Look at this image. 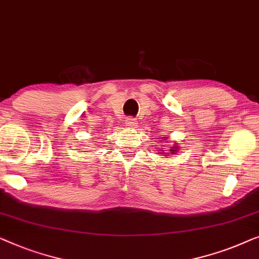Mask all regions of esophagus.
<instances>
[{
  "instance_id": "1",
  "label": "esophagus",
  "mask_w": 259,
  "mask_h": 259,
  "mask_svg": "<svg viewBox=\"0 0 259 259\" xmlns=\"http://www.w3.org/2000/svg\"><path fill=\"white\" fill-rule=\"evenodd\" d=\"M125 125L128 126V128H135V126L137 125V121H136V118L128 117V118L125 119Z\"/></svg>"
}]
</instances>
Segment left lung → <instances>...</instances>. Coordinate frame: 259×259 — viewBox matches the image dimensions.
<instances>
[{
  "mask_svg": "<svg viewBox=\"0 0 259 259\" xmlns=\"http://www.w3.org/2000/svg\"><path fill=\"white\" fill-rule=\"evenodd\" d=\"M177 149H178V147H172V148H171L170 149V151H171V154H176V152H177ZM165 156V155H164Z\"/></svg>",
  "mask_w": 259,
  "mask_h": 259,
  "instance_id": "left-lung-1",
  "label": "left lung"
}]
</instances>
